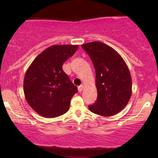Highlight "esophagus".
<instances>
[{"instance_id": "1", "label": "esophagus", "mask_w": 158, "mask_h": 158, "mask_svg": "<svg viewBox=\"0 0 158 158\" xmlns=\"http://www.w3.org/2000/svg\"><path fill=\"white\" fill-rule=\"evenodd\" d=\"M83 88H84V85H81L80 86L78 87V90H79V92L82 91Z\"/></svg>"}]
</instances>
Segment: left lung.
I'll use <instances>...</instances> for the list:
<instances>
[{
    "mask_svg": "<svg viewBox=\"0 0 158 158\" xmlns=\"http://www.w3.org/2000/svg\"><path fill=\"white\" fill-rule=\"evenodd\" d=\"M96 70L97 99L91 112L110 117L120 112L131 96V77L126 63L114 49L100 41L81 45Z\"/></svg>",
    "mask_w": 158,
    "mask_h": 158,
    "instance_id": "left-lung-1",
    "label": "left lung"
}]
</instances>
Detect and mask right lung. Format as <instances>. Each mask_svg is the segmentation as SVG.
Instances as JSON below:
<instances>
[{
	"label": "right lung",
	"instance_id": "1",
	"mask_svg": "<svg viewBox=\"0 0 158 158\" xmlns=\"http://www.w3.org/2000/svg\"><path fill=\"white\" fill-rule=\"evenodd\" d=\"M78 49V45H52L41 52L27 69L23 80L27 102L39 115L59 117L68 111L78 89L62 65Z\"/></svg>",
	"mask_w": 158,
	"mask_h": 158
}]
</instances>
